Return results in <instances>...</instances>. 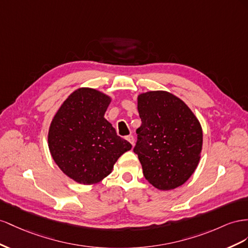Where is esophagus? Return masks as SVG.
I'll list each match as a JSON object with an SVG mask.
<instances>
[{"instance_id": "1", "label": "esophagus", "mask_w": 248, "mask_h": 248, "mask_svg": "<svg viewBox=\"0 0 248 248\" xmlns=\"http://www.w3.org/2000/svg\"><path fill=\"white\" fill-rule=\"evenodd\" d=\"M125 139H126V140H128V141H129V142H130V143H131L132 145L134 144V141H135V139H134V137H133L132 135H129V136H126V137H125Z\"/></svg>"}]
</instances>
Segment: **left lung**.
I'll list each match as a JSON object with an SVG mask.
<instances>
[{
  "instance_id": "obj_1",
  "label": "left lung",
  "mask_w": 248,
  "mask_h": 248,
  "mask_svg": "<svg viewBox=\"0 0 248 248\" xmlns=\"http://www.w3.org/2000/svg\"><path fill=\"white\" fill-rule=\"evenodd\" d=\"M141 125L134 152L144 178L159 190L187 182L196 169L202 148V125L181 98L163 90L137 97Z\"/></svg>"
}]
</instances>
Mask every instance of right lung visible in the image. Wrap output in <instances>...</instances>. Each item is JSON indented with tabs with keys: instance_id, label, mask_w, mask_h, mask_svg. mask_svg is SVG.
Listing matches in <instances>:
<instances>
[{
	"instance_id": "obj_1",
	"label": "right lung",
	"mask_w": 248,
	"mask_h": 248,
	"mask_svg": "<svg viewBox=\"0 0 248 248\" xmlns=\"http://www.w3.org/2000/svg\"><path fill=\"white\" fill-rule=\"evenodd\" d=\"M111 97L82 87L63 102L48 129V150L68 178L93 185L109 175L118 158L132 144L117 136L104 117Z\"/></svg>"
}]
</instances>
